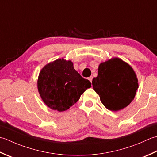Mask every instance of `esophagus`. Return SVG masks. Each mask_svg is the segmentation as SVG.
Instances as JSON below:
<instances>
[{
	"label": "esophagus",
	"instance_id": "1",
	"mask_svg": "<svg viewBox=\"0 0 157 157\" xmlns=\"http://www.w3.org/2000/svg\"><path fill=\"white\" fill-rule=\"evenodd\" d=\"M89 81H90V82H92V80H93V76H90V77H89V78H88Z\"/></svg>",
	"mask_w": 157,
	"mask_h": 157
}]
</instances>
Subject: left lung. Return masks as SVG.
<instances>
[{
  "instance_id": "8db88e82",
  "label": "left lung",
  "mask_w": 157,
  "mask_h": 157,
  "mask_svg": "<svg viewBox=\"0 0 157 157\" xmlns=\"http://www.w3.org/2000/svg\"><path fill=\"white\" fill-rule=\"evenodd\" d=\"M92 85L101 103L112 111L127 107L134 99L138 88L133 68L117 57L100 63L98 76L93 78Z\"/></svg>"
}]
</instances>
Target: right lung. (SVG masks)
<instances>
[{"label":"right lung","instance_id":"right-lung-1","mask_svg":"<svg viewBox=\"0 0 157 157\" xmlns=\"http://www.w3.org/2000/svg\"><path fill=\"white\" fill-rule=\"evenodd\" d=\"M37 84L44 104L59 112L69 109L86 89L91 87V82L74 69L71 61L63 59L44 66L38 76Z\"/></svg>","mask_w":157,"mask_h":157}]
</instances>
